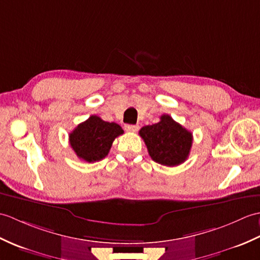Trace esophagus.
<instances>
[{"mask_svg":"<svg viewBox=\"0 0 260 260\" xmlns=\"http://www.w3.org/2000/svg\"><path fill=\"white\" fill-rule=\"evenodd\" d=\"M139 128H140L139 125H131V124L125 125V129L127 132H133V133H135V132L139 131Z\"/></svg>","mask_w":260,"mask_h":260,"instance_id":"34e87169","label":"esophagus"}]
</instances>
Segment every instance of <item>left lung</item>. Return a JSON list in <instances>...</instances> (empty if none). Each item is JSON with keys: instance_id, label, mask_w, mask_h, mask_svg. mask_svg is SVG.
<instances>
[{"instance_id": "obj_1", "label": "left lung", "mask_w": 260, "mask_h": 260, "mask_svg": "<svg viewBox=\"0 0 260 260\" xmlns=\"http://www.w3.org/2000/svg\"><path fill=\"white\" fill-rule=\"evenodd\" d=\"M140 136L153 161L167 167L183 163L189 156L193 141L191 132L170 115H162L156 124L142 127Z\"/></svg>"}]
</instances>
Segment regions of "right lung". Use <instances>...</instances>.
I'll return each mask as SVG.
<instances>
[{
	"instance_id": "1",
	"label": "right lung",
	"mask_w": 260,
	"mask_h": 260,
	"mask_svg": "<svg viewBox=\"0 0 260 260\" xmlns=\"http://www.w3.org/2000/svg\"><path fill=\"white\" fill-rule=\"evenodd\" d=\"M123 133L118 124L105 121L92 115L71 132L69 142L77 156L93 163L107 155L114 140Z\"/></svg>"
}]
</instances>
